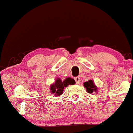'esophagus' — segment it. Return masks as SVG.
<instances>
[{"label":"esophagus","instance_id":"1","mask_svg":"<svg viewBox=\"0 0 133 133\" xmlns=\"http://www.w3.org/2000/svg\"><path fill=\"white\" fill-rule=\"evenodd\" d=\"M75 81L76 82V84H79L80 83V78L79 77H78V76H77V77H75Z\"/></svg>","mask_w":133,"mask_h":133}]
</instances>
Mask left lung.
Returning a JSON list of instances; mask_svg holds the SVG:
<instances>
[{
    "label": "left lung",
    "mask_w": 133,
    "mask_h": 133,
    "mask_svg": "<svg viewBox=\"0 0 133 133\" xmlns=\"http://www.w3.org/2000/svg\"><path fill=\"white\" fill-rule=\"evenodd\" d=\"M84 86L86 88V90L88 93H92L94 91H97V87L95 85L93 81L91 79H90L87 82H85L84 83Z\"/></svg>",
    "instance_id": "1"
}]
</instances>
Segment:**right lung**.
<instances>
[{
    "label": "right lung",
    "instance_id": "add662e5",
    "mask_svg": "<svg viewBox=\"0 0 133 133\" xmlns=\"http://www.w3.org/2000/svg\"><path fill=\"white\" fill-rule=\"evenodd\" d=\"M75 84V81L74 79L67 78L64 81H62L61 79L58 78L55 81V83L50 86V90L52 93H54L55 96H60L63 93V91L64 87H66L69 85H74Z\"/></svg>",
    "mask_w": 133,
    "mask_h": 133
}]
</instances>
